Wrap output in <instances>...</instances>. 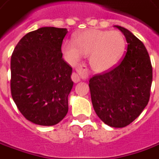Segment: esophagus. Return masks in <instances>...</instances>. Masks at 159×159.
<instances>
[{"label":"esophagus","instance_id":"obj_1","mask_svg":"<svg viewBox=\"0 0 159 159\" xmlns=\"http://www.w3.org/2000/svg\"><path fill=\"white\" fill-rule=\"evenodd\" d=\"M76 72L72 74V81L77 83L80 80V76L86 77L87 76V68L85 65H80L76 67Z\"/></svg>","mask_w":159,"mask_h":159}]
</instances>
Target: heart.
Returning a JSON list of instances; mask_svg holds the SVG:
<instances>
[{
	"label": "heart",
	"instance_id": "1",
	"mask_svg": "<svg viewBox=\"0 0 159 159\" xmlns=\"http://www.w3.org/2000/svg\"><path fill=\"white\" fill-rule=\"evenodd\" d=\"M126 48L125 37L120 31L89 30L75 37L74 42L66 41L62 51L72 65L89 56V63L93 71H108L122 58Z\"/></svg>",
	"mask_w": 159,
	"mask_h": 159
}]
</instances>
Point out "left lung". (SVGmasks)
<instances>
[{
  "instance_id": "left-lung-1",
  "label": "left lung",
  "mask_w": 159,
  "mask_h": 159,
  "mask_svg": "<svg viewBox=\"0 0 159 159\" xmlns=\"http://www.w3.org/2000/svg\"><path fill=\"white\" fill-rule=\"evenodd\" d=\"M126 37L127 52L121 62L89 80L93 107L104 123L123 128L140 116L149 102L152 66L141 40L129 30L116 26Z\"/></svg>"
}]
</instances>
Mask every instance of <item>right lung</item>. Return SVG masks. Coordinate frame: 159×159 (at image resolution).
I'll return each instance as SVG.
<instances>
[{
	"label": "right lung",
	"instance_id": "add662e5",
	"mask_svg": "<svg viewBox=\"0 0 159 159\" xmlns=\"http://www.w3.org/2000/svg\"><path fill=\"white\" fill-rule=\"evenodd\" d=\"M66 29L43 27L26 34L11 56L10 89L19 111L30 122L55 125L66 116L73 82L61 52Z\"/></svg>",
	"mask_w": 159,
	"mask_h": 159
}]
</instances>
